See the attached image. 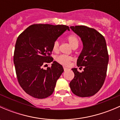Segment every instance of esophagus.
Wrapping results in <instances>:
<instances>
[{
  "instance_id": "34e87169",
  "label": "esophagus",
  "mask_w": 120,
  "mask_h": 120,
  "mask_svg": "<svg viewBox=\"0 0 120 120\" xmlns=\"http://www.w3.org/2000/svg\"><path fill=\"white\" fill-rule=\"evenodd\" d=\"M68 70V69L67 68H66V67H64V71H67Z\"/></svg>"
}]
</instances>
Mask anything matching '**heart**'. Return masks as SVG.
Returning <instances> with one entry per match:
<instances>
[{"mask_svg": "<svg viewBox=\"0 0 120 120\" xmlns=\"http://www.w3.org/2000/svg\"><path fill=\"white\" fill-rule=\"evenodd\" d=\"M67 39L71 46L73 49L78 48V45H79V39L75 35H70V36L68 37ZM59 46H60V43H59V41L56 40V41H54L53 45V51L55 52H58L59 49ZM55 60L58 63L60 64L63 66H68L72 60V57L71 56H69L60 54V55L56 56Z\"/></svg>", "mask_w": 120, "mask_h": 120, "instance_id": "1", "label": "heart"}]
</instances>
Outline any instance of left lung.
Masks as SVG:
<instances>
[{
  "instance_id": "left-lung-1",
  "label": "left lung",
  "mask_w": 120,
  "mask_h": 120,
  "mask_svg": "<svg viewBox=\"0 0 120 120\" xmlns=\"http://www.w3.org/2000/svg\"><path fill=\"white\" fill-rule=\"evenodd\" d=\"M70 28L81 39L83 49L77 64L83 71L72 68L74 78L70 83L71 91L79 97H89L96 94L105 82L109 63L106 40L96 30L84 25Z\"/></svg>"
}]
</instances>
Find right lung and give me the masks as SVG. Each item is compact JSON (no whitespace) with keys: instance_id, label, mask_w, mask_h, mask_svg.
Segmentation results:
<instances>
[{"instance_id":"add662e5","label":"right lung","mask_w":120,"mask_h":120,"mask_svg":"<svg viewBox=\"0 0 120 120\" xmlns=\"http://www.w3.org/2000/svg\"><path fill=\"white\" fill-rule=\"evenodd\" d=\"M66 30L67 25L34 24L18 37L14 53V64L18 81L30 96L44 99L54 92L57 80L64 71L63 66L50 56L53 45ZM51 68L44 70L46 63Z\"/></svg>"}]
</instances>
